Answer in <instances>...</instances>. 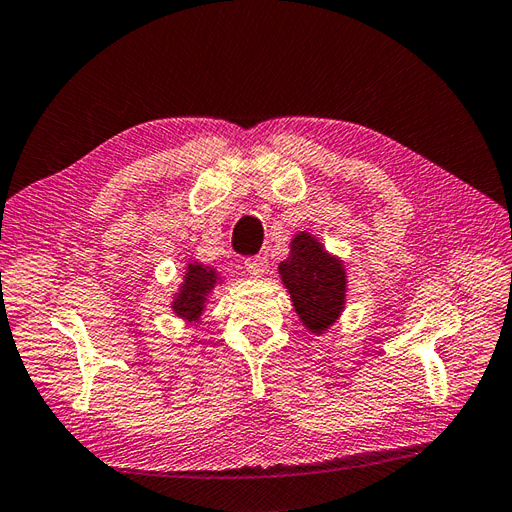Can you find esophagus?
Returning a JSON list of instances; mask_svg holds the SVG:
<instances>
[{
	"instance_id": "esophagus-1",
	"label": "esophagus",
	"mask_w": 512,
	"mask_h": 512,
	"mask_svg": "<svg viewBox=\"0 0 512 512\" xmlns=\"http://www.w3.org/2000/svg\"><path fill=\"white\" fill-rule=\"evenodd\" d=\"M244 268H246L248 274H251V277H261V274H264V270H266V261L261 257H248L244 261Z\"/></svg>"
}]
</instances>
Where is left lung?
<instances>
[{"label": "left lung", "instance_id": "8db88e82", "mask_svg": "<svg viewBox=\"0 0 512 512\" xmlns=\"http://www.w3.org/2000/svg\"><path fill=\"white\" fill-rule=\"evenodd\" d=\"M279 274L307 331L322 335L342 316L348 290L344 261L326 251L316 235L309 231L294 235Z\"/></svg>", "mask_w": 512, "mask_h": 512}]
</instances>
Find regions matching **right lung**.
Returning a JSON list of instances; mask_svg holds the SVG:
<instances>
[{
	"mask_svg": "<svg viewBox=\"0 0 512 512\" xmlns=\"http://www.w3.org/2000/svg\"><path fill=\"white\" fill-rule=\"evenodd\" d=\"M218 283L220 274L214 268L192 259L186 266V272H183V281L173 296V305H170V309H173L175 316L181 318L183 322L196 324L203 316L209 294H212Z\"/></svg>",
	"mask_w": 512,
	"mask_h": 512,
	"instance_id": "add662e5",
	"label": "right lung"
}]
</instances>
